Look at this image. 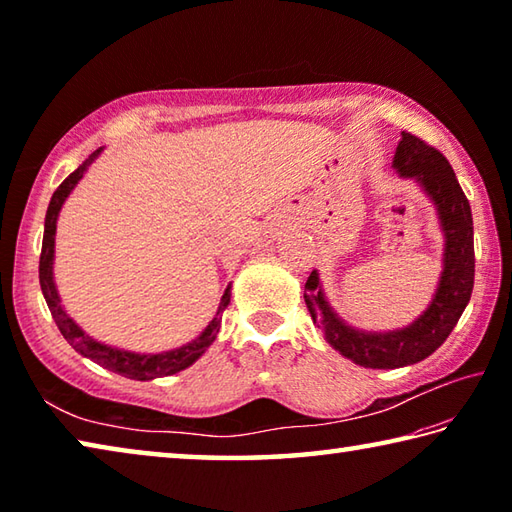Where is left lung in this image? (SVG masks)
<instances>
[{"mask_svg":"<svg viewBox=\"0 0 512 512\" xmlns=\"http://www.w3.org/2000/svg\"><path fill=\"white\" fill-rule=\"evenodd\" d=\"M393 169L411 178L436 207L443 232V271L427 309L411 325L388 332H366L345 323L327 302L318 271L305 284V302L325 341L345 359L363 368L393 370L413 366L436 352L452 334L474 287V225L472 210L452 164L440 151L411 133H402Z\"/></svg>","mask_w":512,"mask_h":512,"instance_id":"obj_1","label":"left lung"}]
</instances>
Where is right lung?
I'll return each mask as SVG.
<instances>
[{"mask_svg":"<svg viewBox=\"0 0 512 512\" xmlns=\"http://www.w3.org/2000/svg\"><path fill=\"white\" fill-rule=\"evenodd\" d=\"M103 149L94 151L88 160H85L79 169L69 173V176L60 183V187L54 192L47 207V216H45V237H42V253H40V289L42 296L47 300V307L54 316L56 325L60 329V334L65 336V341L72 345V348L83 354V357L92 359L94 363H99L101 368L117 372L121 377L128 379H137V381H151L158 377H169L176 375V372L185 370L203 357L205 350L216 341V334L221 329V314L223 309L230 305V296H232V284H228V289L223 291L219 309H216L214 318L207 323L201 334L196 336L194 341H189L180 348H173L167 352H158V354H144V352H131V350H121L115 348V345H106L97 339H92L90 334H85L83 329L74 323V318L67 314L65 307L60 305V296L54 282V255H56V223H58V214L63 210V203L67 201V196L74 192V187L79 185V180L85 176V171L90 169V164L99 158Z\"/></svg>","mask_w":512,"mask_h":512,"instance_id":"add662e5","label":"right lung"}]
</instances>
